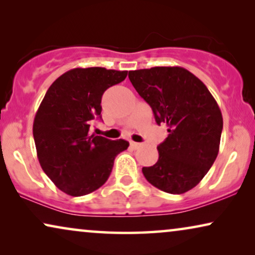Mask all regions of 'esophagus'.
<instances>
[{
  "mask_svg": "<svg viewBox=\"0 0 255 255\" xmlns=\"http://www.w3.org/2000/svg\"><path fill=\"white\" fill-rule=\"evenodd\" d=\"M130 146L133 149H137V148H139L141 146V144L140 142H135V141H130Z\"/></svg>",
  "mask_w": 255,
  "mask_h": 255,
  "instance_id": "1",
  "label": "esophagus"
}]
</instances>
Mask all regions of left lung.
Instances as JSON below:
<instances>
[{"instance_id":"obj_1","label":"left lung","mask_w":255,"mask_h":255,"mask_svg":"<svg viewBox=\"0 0 255 255\" xmlns=\"http://www.w3.org/2000/svg\"><path fill=\"white\" fill-rule=\"evenodd\" d=\"M128 79L152 108L156 123H165L169 132L158 146V161L142 167V174L165 193L193 189L219 151L223 117L217 102L200 79L177 66L131 71Z\"/></svg>"}]
</instances>
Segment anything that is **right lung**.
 Returning <instances> with one entry per match:
<instances>
[{
  "mask_svg": "<svg viewBox=\"0 0 255 255\" xmlns=\"http://www.w3.org/2000/svg\"><path fill=\"white\" fill-rule=\"evenodd\" d=\"M127 71L103 67L74 68L52 83L33 121V138L41 168L52 182L71 196H83L102 187L117 154L128 141L90 134L101 120L103 93L125 80Z\"/></svg>",
  "mask_w": 255,
  "mask_h": 255,
  "instance_id": "add662e5",
  "label": "right lung"
}]
</instances>
